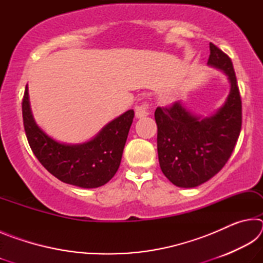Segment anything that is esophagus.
Returning a JSON list of instances; mask_svg holds the SVG:
<instances>
[{
  "label": "esophagus",
  "mask_w": 263,
  "mask_h": 263,
  "mask_svg": "<svg viewBox=\"0 0 263 263\" xmlns=\"http://www.w3.org/2000/svg\"><path fill=\"white\" fill-rule=\"evenodd\" d=\"M135 110H136V117L137 118H144V117H146V116L149 115L148 105L146 103L137 105Z\"/></svg>",
  "instance_id": "obj_1"
}]
</instances>
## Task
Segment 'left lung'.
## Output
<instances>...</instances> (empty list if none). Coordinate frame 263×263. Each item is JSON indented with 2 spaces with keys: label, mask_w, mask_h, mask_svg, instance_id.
<instances>
[{
  "label": "left lung",
  "mask_w": 263,
  "mask_h": 263,
  "mask_svg": "<svg viewBox=\"0 0 263 263\" xmlns=\"http://www.w3.org/2000/svg\"><path fill=\"white\" fill-rule=\"evenodd\" d=\"M208 66L224 73L231 86L216 112L196 115L175 102L154 114L160 167L180 188H195L215 176L228 162L241 130V99L232 61L210 43Z\"/></svg>",
  "instance_id": "left-lung-1"
}]
</instances>
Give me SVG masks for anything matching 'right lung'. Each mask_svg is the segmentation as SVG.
<instances>
[{"label": "right lung", "mask_w": 263, "mask_h": 263, "mask_svg": "<svg viewBox=\"0 0 263 263\" xmlns=\"http://www.w3.org/2000/svg\"><path fill=\"white\" fill-rule=\"evenodd\" d=\"M22 112L26 138L39 162L60 181L87 189L104 185L115 176L135 117V111L127 110L102 127L90 140L65 144L53 139L35 123L28 86Z\"/></svg>", "instance_id": "right-lung-1"}]
</instances>
